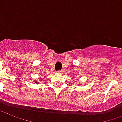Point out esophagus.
I'll return each mask as SVG.
<instances>
[{"label":"esophagus","mask_w":122,"mask_h":122,"mask_svg":"<svg viewBox=\"0 0 122 122\" xmlns=\"http://www.w3.org/2000/svg\"><path fill=\"white\" fill-rule=\"evenodd\" d=\"M57 72L58 73H63V71H62V70H60V71H58Z\"/></svg>","instance_id":"esophagus-1"}]
</instances>
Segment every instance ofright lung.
I'll return each instance as SVG.
<instances>
[{
  "instance_id": "1",
  "label": "right lung",
  "mask_w": 122,
  "mask_h": 122,
  "mask_svg": "<svg viewBox=\"0 0 122 122\" xmlns=\"http://www.w3.org/2000/svg\"><path fill=\"white\" fill-rule=\"evenodd\" d=\"M35 83H36H36H37V82H35Z\"/></svg>"
}]
</instances>
